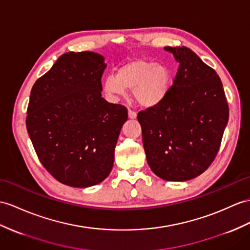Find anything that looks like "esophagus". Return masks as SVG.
<instances>
[{"label": "esophagus", "instance_id": "1", "mask_svg": "<svg viewBox=\"0 0 250 250\" xmlns=\"http://www.w3.org/2000/svg\"><path fill=\"white\" fill-rule=\"evenodd\" d=\"M128 118L129 119H131V120H133V119H136L137 118V112H135V111H132V110H128Z\"/></svg>", "mask_w": 250, "mask_h": 250}]
</instances>
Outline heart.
Returning a JSON list of instances; mask_svg holds the SVG:
<instances>
[{"instance_id":"heart-1","label":"heart","mask_w":250,"mask_h":250,"mask_svg":"<svg viewBox=\"0 0 250 250\" xmlns=\"http://www.w3.org/2000/svg\"><path fill=\"white\" fill-rule=\"evenodd\" d=\"M171 74L167 66L153 60L136 59L122 64L117 74L108 75L103 88L109 96H120L133 89L135 100L144 107H155L166 99Z\"/></svg>"}]
</instances>
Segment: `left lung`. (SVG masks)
Listing matches in <instances>:
<instances>
[{
	"instance_id": "obj_1",
	"label": "left lung",
	"mask_w": 250,
	"mask_h": 250,
	"mask_svg": "<svg viewBox=\"0 0 250 250\" xmlns=\"http://www.w3.org/2000/svg\"><path fill=\"white\" fill-rule=\"evenodd\" d=\"M179 63L173 86L159 105L138 113L146 160L158 177L186 181L208 168L229 119L216 72L186 46H166Z\"/></svg>"
}]
</instances>
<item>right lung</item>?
<instances>
[{"label":"right lung","mask_w":250,"mask_h":250,"mask_svg":"<svg viewBox=\"0 0 250 250\" xmlns=\"http://www.w3.org/2000/svg\"><path fill=\"white\" fill-rule=\"evenodd\" d=\"M93 52L62 55L30 91L26 128L40 162L73 188L100 184L110 174L126 107L102 97L107 64Z\"/></svg>","instance_id":"1"}]
</instances>
